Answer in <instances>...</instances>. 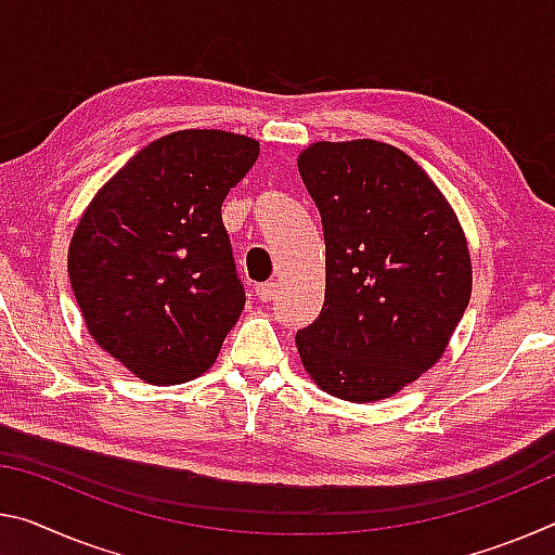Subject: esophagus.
Segmentation results:
<instances>
[{
    "instance_id": "1",
    "label": "esophagus",
    "mask_w": 555,
    "mask_h": 555,
    "mask_svg": "<svg viewBox=\"0 0 555 555\" xmlns=\"http://www.w3.org/2000/svg\"><path fill=\"white\" fill-rule=\"evenodd\" d=\"M276 294H279V284H276V281H267V284H259V286H257V296H259V301H263V304L274 301Z\"/></svg>"
}]
</instances>
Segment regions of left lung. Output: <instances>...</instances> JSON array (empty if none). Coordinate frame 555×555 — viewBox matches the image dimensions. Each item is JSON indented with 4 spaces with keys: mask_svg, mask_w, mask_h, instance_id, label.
<instances>
[{
    "mask_svg": "<svg viewBox=\"0 0 555 555\" xmlns=\"http://www.w3.org/2000/svg\"><path fill=\"white\" fill-rule=\"evenodd\" d=\"M298 172L321 212L325 301L296 348L350 402L400 392L442 358L472 296L462 224L429 175L377 140L313 143Z\"/></svg>",
    "mask_w": 555,
    "mask_h": 555,
    "instance_id": "left-lung-1",
    "label": "left lung"
}]
</instances>
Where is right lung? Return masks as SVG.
Returning <instances> with one entry per match:
<instances>
[{"label":"right lung","instance_id":"add662e5","mask_svg":"<svg viewBox=\"0 0 555 555\" xmlns=\"http://www.w3.org/2000/svg\"><path fill=\"white\" fill-rule=\"evenodd\" d=\"M259 143L227 130L153 140L95 192L68 246L93 340L151 385L205 373L244 309L222 202Z\"/></svg>","mask_w":555,"mask_h":555}]
</instances>
